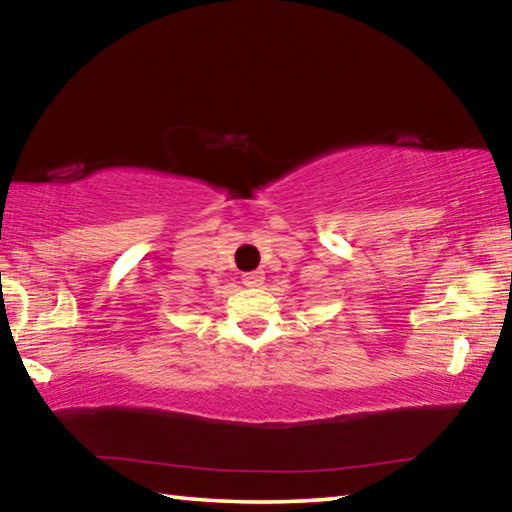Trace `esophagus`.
I'll use <instances>...</instances> for the list:
<instances>
[{
    "mask_svg": "<svg viewBox=\"0 0 512 512\" xmlns=\"http://www.w3.org/2000/svg\"><path fill=\"white\" fill-rule=\"evenodd\" d=\"M241 282H244V287H259V284L264 282V273L262 271L244 273V275H241Z\"/></svg>",
    "mask_w": 512,
    "mask_h": 512,
    "instance_id": "obj_1",
    "label": "esophagus"
}]
</instances>
